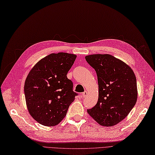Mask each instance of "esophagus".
I'll return each instance as SVG.
<instances>
[{
  "label": "esophagus",
  "mask_w": 155,
  "mask_h": 155,
  "mask_svg": "<svg viewBox=\"0 0 155 155\" xmlns=\"http://www.w3.org/2000/svg\"><path fill=\"white\" fill-rule=\"evenodd\" d=\"M88 95V92L87 91H84L83 94H82V96L83 97H86Z\"/></svg>",
  "instance_id": "esophagus-1"
}]
</instances>
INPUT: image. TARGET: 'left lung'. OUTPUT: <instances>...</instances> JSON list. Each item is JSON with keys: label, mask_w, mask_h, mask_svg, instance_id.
<instances>
[{"label": "left lung", "mask_w": 155, "mask_h": 155, "mask_svg": "<svg viewBox=\"0 0 155 155\" xmlns=\"http://www.w3.org/2000/svg\"><path fill=\"white\" fill-rule=\"evenodd\" d=\"M97 73L99 97L88 114L103 126L119 123L129 114L137 100L136 77L126 63L110 54L85 56Z\"/></svg>", "instance_id": "left-lung-1"}]
</instances>
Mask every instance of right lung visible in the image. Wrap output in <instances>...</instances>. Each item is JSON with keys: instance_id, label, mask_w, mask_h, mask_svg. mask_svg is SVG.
<instances>
[{"instance_id": "right-lung-1", "label": "right lung", "mask_w": 155, "mask_h": 155, "mask_svg": "<svg viewBox=\"0 0 155 155\" xmlns=\"http://www.w3.org/2000/svg\"><path fill=\"white\" fill-rule=\"evenodd\" d=\"M77 56L52 53L32 68L26 78L24 94L27 108L33 118L45 126L58 125L65 118L77 95L67 74Z\"/></svg>"}]
</instances>
